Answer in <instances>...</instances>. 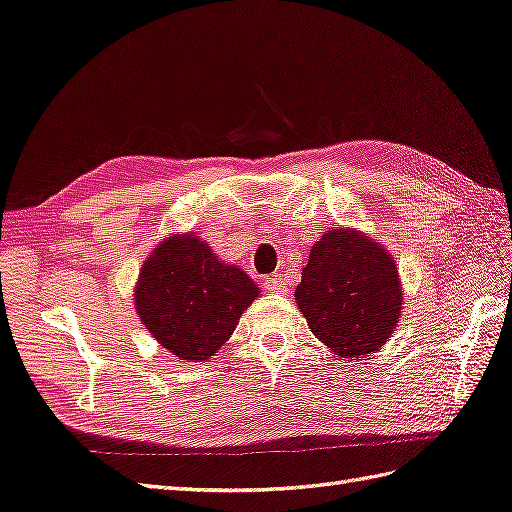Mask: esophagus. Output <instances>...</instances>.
Returning a JSON list of instances; mask_svg holds the SVG:
<instances>
[{"label": "esophagus", "instance_id": "1", "mask_svg": "<svg viewBox=\"0 0 512 512\" xmlns=\"http://www.w3.org/2000/svg\"><path fill=\"white\" fill-rule=\"evenodd\" d=\"M264 288L272 294H285L288 292V279L281 277V275H275V277H268L264 281Z\"/></svg>", "mask_w": 512, "mask_h": 512}]
</instances>
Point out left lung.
Segmentation results:
<instances>
[{
    "mask_svg": "<svg viewBox=\"0 0 512 512\" xmlns=\"http://www.w3.org/2000/svg\"><path fill=\"white\" fill-rule=\"evenodd\" d=\"M294 296L312 334L344 360L382 349L403 307L395 257L349 227L329 229L312 246Z\"/></svg>",
    "mask_w": 512,
    "mask_h": 512,
    "instance_id": "left-lung-1",
    "label": "left lung"
}]
</instances>
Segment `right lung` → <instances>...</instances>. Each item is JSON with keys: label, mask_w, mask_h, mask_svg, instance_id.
<instances>
[{"label": "right lung", "mask_w": 512, "mask_h": 512, "mask_svg": "<svg viewBox=\"0 0 512 512\" xmlns=\"http://www.w3.org/2000/svg\"><path fill=\"white\" fill-rule=\"evenodd\" d=\"M257 296V283L242 268L224 264L200 235L178 233L141 266L135 310L176 360L202 362L231 338Z\"/></svg>", "instance_id": "obj_1"}]
</instances>
